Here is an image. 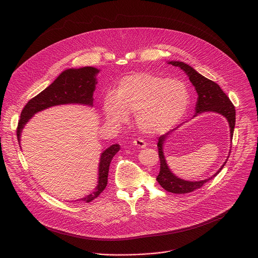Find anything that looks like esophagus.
Listing matches in <instances>:
<instances>
[{
    "label": "esophagus",
    "instance_id": "1",
    "mask_svg": "<svg viewBox=\"0 0 258 258\" xmlns=\"http://www.w3.org/2000/svg\"><path fill=\"white\" fill-rule=\"evenodd\" d=\"M133 144L135 145V146H137V147L139 148H145L147 146V143L144 141V140H142V139H135L134 141H133Z\"/></svg>",
    "mask_w": 258,
    "mask_h": 258
}]
</instances>
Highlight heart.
Segmentation results:
<instances>
[{"mask_svg": "<svg viewBox=\"0 0 258 258\" xmlns=\"http://www.w3.org/2000/svg\"><path fill=\"white\" fill-rule=\"evenodd\" d=\"M189 94L184 83L151 74L124 77L105 97L102 111L107 121L124 123L128 113H135L138 128L147 134H162L184 116Z\"/></svg>", "mask_w": 258, "mask_h": 258, "instance_id": "b5f03b06", "label": "heart"}]
</instances>
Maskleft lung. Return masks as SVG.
<instances>
[{
    "label": "left lung",
    "mask_w": 258,
    "mask_h": 258,
    "mask_svg": "<svg viewBox=\"0 0 258 258\" xmlns=\"http://www.w3.org/2000/svg\"><path fill=\"white\" fill-rule=\"evenodd\" d=\"M170 64L174 67H179L181 70H183L185 74H187L190 82L195 86L197 92H198V101L196 105V115L202 113V112H217L223 115L229 124L230 128V138L232 140L233 131H234V125H235V109L232 104V102L229 100L227 95L221 90L220 85L216 83L215 81L203 76L202 74L197 73L191 67L185 64L181 61H170ZM195 115V116H196ZM175 130V129H174ZM170 132H168L165 135H162L158 139V152H159V158H160V173L157 177L158 183L161 184V186L166 189L167 191L174 192V194H186L190 192L201 186L204 184L212 180L214 177H216L220 172L223 166L225 165L226 161L223 163L221 169L211 178L199 182H188L184 181L178 177H176L169 169L167 162L164 157L163 153V144L166 138ZM229 157V156H228Z\"/></svg>",
    "instance_id": "left-lung-1"
}]
</instances>
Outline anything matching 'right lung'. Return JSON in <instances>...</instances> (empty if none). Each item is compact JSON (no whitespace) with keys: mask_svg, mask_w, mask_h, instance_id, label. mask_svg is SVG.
<instances>
[{"mask_svg":"<svg viewBox=\"0 0 258 258\" xmlns=\"http://www.w3.org/2000/svg\"><path fill=\"white\" fill-rule=\"evenodd\" d=\"M99 71L95 68L85 67L81 69L67 70L44 90L37 96L29 100L21 113V118L18 123L17 137L20 142L21 133L26 123L38 111L46 109L51 106L78 103L92 106L93 91L95 90L96 74ZM120 150V145L114 144L107 148L100 157L99 163V178L95 191L81 199V201L89 203L97 198L100 192L106 187L111 160L114 155Z\"/></svg>","mask_w":258,"mask_h":258,"instance_id":"obj_1","label":"right lung"}]
</instances>
